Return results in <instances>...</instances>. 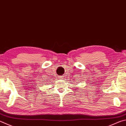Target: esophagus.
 I'll use <instances>...</instances> for the list:
<instances>
[{
  "mask_svg": "<svg viewBox=\"0 0 126 126\" xmlns=\"http://www.w3.org/2000/svg\"><path fill=\"white\" fill-rule=\"evenodd\" d=\"M58 78L59 79H63V77H62V76H59V77H58Z\"/></svg>",
  "mask_w": 126,
  "mask_h": 126,
  "instance_id": "1",
  "label": "esophagus"
}]
</instances>
